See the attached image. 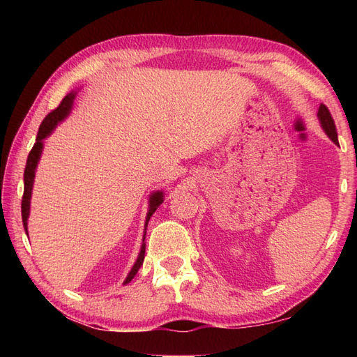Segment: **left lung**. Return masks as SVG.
<instances>
[{
  "label": "left lung",
  "instance_id": "1",
  "mask_svg": "<svg viewBox=\"0 0 357 357\" xmlns=\"http://www.w3.org/2000/svg\"><path fill=\"white\" fill-rule=\"evenodd\" d=\"M317 118H319V123H321V127L324 128L325 135H327L333 142L337 144V132H336L335 121H333L331 113L328 112V109L325 107L324 104L319 105V110H317Z\"/></svg>",
  "mask_w": 357,
  "mask_h": 357
}]
</instances>
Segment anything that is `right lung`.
<instances>
[{
    "mask_svg": "<svg viewBox=\"0 0 357 357\" xmlns=\"http://www.w3.org/2000/svg\"><path fill=\"white\" fill-rule=\"evenodd\" d=\"M77 90H72L70 93H67L64 96V100L61 101V104L58 105V107L50 112L47 116L44 118V121L40 126V130H38L36 135V142L35 146L30 150V153L27 156V162H26V169H24V195H22V202H21V215H22V225H24V230L26 234L29 236L27 233V219L30 215V199H32V190H33V181H35V172H36V167L38 162H40V158L43 153V149H44V139L47 138V136L52 135V132L55 130V127L63 123V121L70 115L72 107H73V101L75 98H77ZM164 202V192L162 190H156L150 195L149 198V211H147V216H146V225H144V238H142V244H141V250H139V255L136 257V261L133 264V267L128 273L126 280H124V285L130 282V280L135 278L136 273L141 268V265L144 262V256H146V230H147V224L150 221L151 215L155 213L156 208L161 206Z\"/></svg>",
    "mask_w": 357,
    "mask_h": 357,
    "instance_id": "1",
    "label": "right lung"
}]
</instances>
